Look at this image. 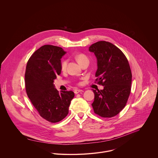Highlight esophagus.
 I'll return each mask as SVG.
<instances>
[{
	"label": "esophagus",
	"instance_id": "1",
	"mask_svg": "<svg viewBox=\"0 0 158 158\" xmlns=\"http://www.w3.org/2000/svg\"><path fill=\"white\" fill-rule=\"evenodd\" d=\"M81 92H83V90H81V89H75V90H74L75 94H78V93Z\"/></svg>",
	"mask_w": 158,
	"mask_h": 158
}]
</instances>
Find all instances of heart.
I'll list each match as a JSON object with an SVG mask.
<instances>
[{
	"label": "heart",
	"mask_w": 158,
	"mask_h": 158,
	"mask_svg": "<svg viewBox=\"0 0 158 158\" xmlns=\"http://www.w3.org/2000/svg\"><path fill=\"white\" fill-rule=\"evenodd\" d=\"M75 58L78 63L81 66V64L85 61H89L88 58L83 53H78L75 56ZM68 64V61L66 60H64L61 61V69L62 70H65Z\"/></svg>",
	"instance_id": "b5f03b06"
}]
</instances>
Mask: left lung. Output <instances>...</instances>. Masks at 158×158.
Listing matches in <instances>:
<instances>
[{"label": "left lung", "mask_w": 158, "mask_h": 158, "mask_svg": "<svg viewBox=\"0 0 158 158\" xmlns=\"http://www.w3.org/2000/svg\"><path fill=\"white\" fill-rule=\"evenodd\" d=\"M89 50L97 59L95 81L104 86L103 90H93L94 111L102 117H113L124 108L131 92L132 73L128 61L117 47L105 41L92 44Z\"/></svg>", "instance_id": "8db88e82"}]
</instances>
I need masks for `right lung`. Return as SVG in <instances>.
Wrapping results in <instances>:
<instances>
[{"mask_svg":"<svg viewBox=\"0 0 158 158\" xmlns=\"http://www.w3.org/2000/svg\"><path fill=\"white\" fill-rule=\"evenodd\" d=\"M66 52L60 47L44 45L29 58L25 73V89L28 97L40 115L51 123L64 118L69 113L72 91L55 88L54 80L60 75L61 58Z\"/></svg>","mask_w":158,"mask_h":158,"instance_id":"right-lung-1","label":"right lung"}]
</instances>
